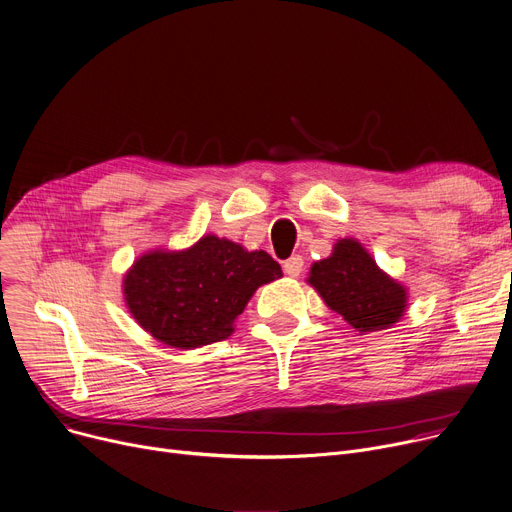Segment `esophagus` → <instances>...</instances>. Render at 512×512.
Masks as SVG:
<instances>
[{"label": "esophagus", "instance_id": "esophagus-1", "mask_svg": "<svg viewBox=\"0 0 512 512\" xmlns=\"http://www.w3.org/2000/svg\"><path fill=\"white\" fill-rule=\"evenodd\" d=\"M304 269V259L300 255L290 257L288 261H284V274L290 278H298Z\"/></svg>", "mask_w": 512, "mask_h": 512}]
</instances>
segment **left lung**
I'll return each mask as SVG.
<instances>
[{"mask_svg": "<svg viewBox=\"0 0 512 512\" xmlns=\"http://www.w3.org/2000/svg\"><path fill=\"white\" fill-rule=\"evenodd\" d=\"M309 286L360 335L393 327L407 309V288L377 265L356 238H339L311 265Z\"/></svg>", "mask_w": 512, "mask_h": 512, "instance_id": "1", "label": "left lung"}]
</instances>
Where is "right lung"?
Instances as JSON below:
<instances>
[{"label": "right lung", "mask_w": 512, "mask_h": 512, "mask_svg": "<svg viewBox=\"0 0 512 512\" xmlns=\"http://www.w3.org/2000/svg\"><path fill=\"white\" fill-rule=\"evenodd\" d=\"M280 278V263L265 251L203 234L183 251L140 255L123 276V298L131 317L158 342L195 350L232 335L255 290Z\"/></svg>", "instance_id": "add662e5"}]
</instances>
